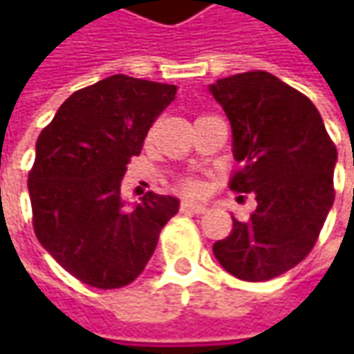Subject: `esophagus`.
Listing matches in <instances>:
<instances>
[{
    "mask_svg": "<svg viewBox=\"0 0 354 354\" xmlns=\"http://www.w3.org/2000/svg\"><path fill=\"white\" fill-rule=\"evenodd\" d=\"M181 212L203 214V212H207V207H205V205H195V203H191V201H183V203H181Z\"/></svg>",
    "mask_w": 354,
    "mask_h": 354,
    "instance_id": "esophagus-1",
    "label": "esophagus"
}]
</instances>
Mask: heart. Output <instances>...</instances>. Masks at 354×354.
Masks as SVG:
<instances>
[{"label": "heart", "mask_w": 354, "mask_h": 354, "mask_svg": "<svg viewBox=\"0 0 354 354\" xmlns=\"http://www.w3.org/2000/svg\"><path fill=\"white\" fill-rule=\"evenodd\" d=\"M179 187H181V191L187 193V195H201L205 191V183L201 179H197V177H187V179H183L179 183Z\"/></svg>", "instance_id": "b5f03b06"}]
</instances>
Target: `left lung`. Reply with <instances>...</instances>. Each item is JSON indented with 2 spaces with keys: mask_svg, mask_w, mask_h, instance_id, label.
<instances>
[{
  "mask_svg": "<svg viewBox=\"0 0 354 354\" xmlns=\"http://www.w3.org/2000/svg\"><path fill=\"white\" fill-rule=\"evenodd\" d=\"M211 94L232 126L240 167L230 189L256 197L250 218L232 216L230 234L212 252L234 278H278L319 238L335 201L337 147L313 102L270 73L226 76Z\"/></svg>",
  "mask_w": 354,
  "mask_h": 354,
  "instance_id": "1",
  "label": "left lung"
}]
</instances>
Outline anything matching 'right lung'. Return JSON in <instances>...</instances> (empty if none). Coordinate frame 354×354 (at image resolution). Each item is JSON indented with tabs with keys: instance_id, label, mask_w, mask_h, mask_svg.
Instances as JSON below:
<instances>
[{
	"instance_id": "right-lung-1",
	"label": "right lung",
	"mask_w": 354,
	"mask_h": 354,
	"mask_svg": "<svg viewBox=\"0 0 354 354\" xmlns=\"http://www.w3.org/2000/svg\"><path fill=\"white\" fill-rule=\"evenodd\" d=\"M177 86L114 75L76 90L37 140L29 171L33 230L76 279L116 290L143 272L161 228L179 211L169 195L145 193L126 209L120 195L129 159L140 156Z\"/></svg>"
}]
</instances>
